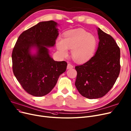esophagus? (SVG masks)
<instances>
[{
    "label": "esophagus",
    "instance_id": "1",
    "mask_svg": "<svg viewBox=\"0 0 131 131\" xmlns=\"http://www.w3.org/2000/svg\"><path fill=\"white\" fill-rule=\"evenodd\" d=\"M73 68V66L71 64H67V69H71V68Z\"/></svg>",
    "mask_w": 131,
    "mask_h": 131
}]
</instances>
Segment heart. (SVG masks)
Masks as SVG:
<instances>
[{"mask_svg":"<svg viewBox=\"0 0 131 131\" xmlns=\"http://www.w3.org/2000/svg\"><path fill=\"white\" fill-rule=\"evenodd\" d=\"M97 45L95 38L82 29H76L66 32L63 40L57 39L56 47L62 57L71 50V56L78 63H83L90 59L94 52Z\"/></svg>","mask_w":131,"mask_h":131,"instance_id":"1","label":"heart"}]
</instances>
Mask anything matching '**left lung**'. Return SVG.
I'll use <instances>...</instances> for the list:
<instances>
[{"mask_svg":"<svg viewBox=\"0 0 131 131\" xmlns=\"http://www.w3.org/2000/svg\"><path fill=\"white\" fill-rule=\"evenodd\" d=\"M99 42L95 54L85 63L75 66V85L83 97H102L112 88L120 72V49L112 36L97 28Z\"/></svg>","mask_w":131,"mask_h":131,"instance_id":"left-lung-1","label":"left lung"}]
</instances>
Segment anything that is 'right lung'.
<instances>
[{"instance_id":"obj_1","label":"right lung","mask_w":131,"mask_h":131,"mask_svg":"<svg viewBox=\"0 0 131 131\" xmlns=\"http://www.w3.org/2000/svg\"><path fill=\"white\" fill-rule=\"evenodd\" d=\"M58 25L53 20L38 23L20 34L12 52L14 74L25 91L36 97L49 93L66 70V62L54 61L48 49L56 43Z\"/></svg>"}]
</instances>
